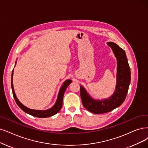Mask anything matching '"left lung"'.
Masks as SVG:
<instances>
[{
  "label": "left lung",
  "mask_w": 148,
  "mask_h": 148,
  "mask_svg": "<svg viewBox=\"0 0 148 148\" xmlns=\"http://www.w3.org/2000/svg\"><path fill=\"white\" fill-rule=\"evenodd\" d=\"M107 44L113 50L117 60L116 85L114 94L108 99L97 101L93 99L85 88L80 86L82 104L87 110L95 114L107 113L121 105L126 99L131 82V70L125 50L112 42Z\"/></svg>",
  "instance_id": "left-lung-1"
}]
</instances>
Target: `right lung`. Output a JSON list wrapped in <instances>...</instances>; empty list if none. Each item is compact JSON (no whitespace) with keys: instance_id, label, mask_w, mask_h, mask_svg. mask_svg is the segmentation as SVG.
<instances>
[{"instance_id":"obj_1","label":"right lung","mask_w":148,"mask_h":148,"mask_svg":"<svg viewBox=\"0 0 148 148\" xmlns=\"http://www.w3.org/2000/svg\"><path fill=\"white\" fill-rule=\"evenodd\" d=\"M13 70L12 71V74H11V88H12V91H13V95L14 98L15 99V101L16 104L18 105L19 107L23 110L26 113L31 115L32 116L38 117V118H46V117H49L51 116H53L57 114L58 112H60L61 110L62 106V99H63V97H64V94L65 91H66V88L67 87L69 86V84L72 82V81L70 79H67L66 81L64 82L63 85L61 87L60 92H59L58 94V97L56 100V102L55 104L50 109L46 110H33L28 109V108L25 107V106H23L19 101L18 99L17 98L14 90V87H13Z\"/></svg>"}]
</instances>
